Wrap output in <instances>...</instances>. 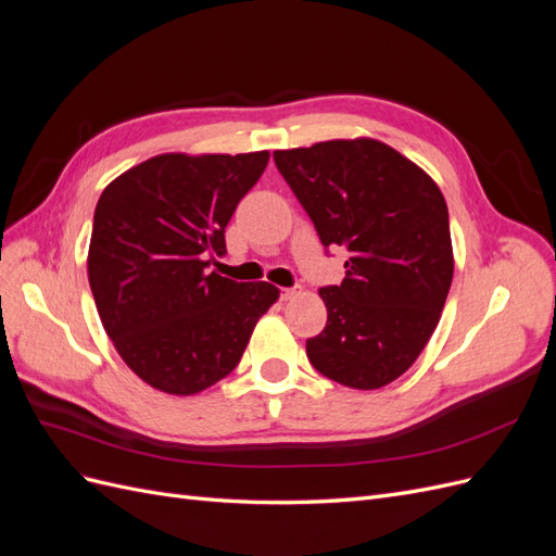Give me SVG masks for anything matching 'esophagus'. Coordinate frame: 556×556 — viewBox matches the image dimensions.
<instances>
[{
	"instance_id": "1",
	"label": "esophagus",
	"mask_w": 556,
	"mask_h": 556,
	"mask_svg": "<svg viewBox=\"0 0 556 556\" xmlns=\"http://www.w3.org/2000/svg\"><path fill=\"white\" fill-rule=\"evenodd\" d=\"M296 294H299L296 288H285V290H280V299H282V301H290V299H294Z\"/></svg>"
}]
</instances>
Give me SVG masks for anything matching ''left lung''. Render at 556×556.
<instances>
[{"instance_id":"left-lung-1","label":"left lung","mask_w":556,"mask_h":556,"mask_svg":"<svg viewBox=\"0 0 556 556\" xmlns=\"http://www.w3.org/2000/svg\"><path fill=\"white\" fill-rule=\"evenodd\" d=\"M278 172L325 248L345 245V278L319 290L327 327L306 341L319 374L378 390L406 374L439 325L454 257L439 185L376 139L276 150Z\"/></svg>"}]
</instances>
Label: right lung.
<instances>
[{"label":"right lung","mask_w":556,"mask_h":556,"mask_svg":"<svg viewBox=\"0 0 556 556\" xmlns=\"http://www.w3.org/2000/svg\"><path fill=\"white\" fill-rule=\"evenodd\" d=\"M268 153L150 157L117 176L94 208L88 278L117 355L160 392L190 396L229 376L271 282L206 274L225 227Z\"/></svg>","instance_id":"add662e5"}]
</instances>
